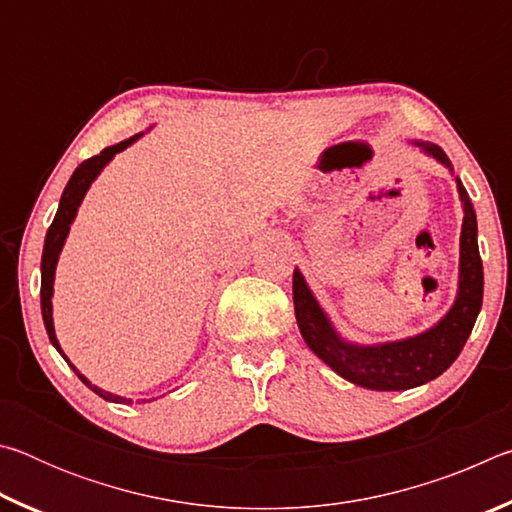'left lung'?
Listing matches in <instances>:
<instances>
[{"instance_id": "1", "label": "left lung", "mask_w": 512, "mask_h": 512, "mask_svg": "<svg viewBox=\"0 0 512 512\" xmlns=\"http://www.w3.org/2000/svg\"><path fill=\"white\" fill-rule=\"evenodd\" d=\"M454 176V167L440 146L422 140L409 142ZM463 203L461 248H458V289L454 305L436 325L406 339L384 343H354L343 339L332 318L320 307L300 268L293 271V305L302 339L316 357L350 384L370 391H409L436 379L452 366L470 339L483 302V264L476 241V212L461 178L454 176Z\"/></svg>"}]
</instances>
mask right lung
Masks as SVG:
<instances>
[{
	"instance_id": "obj_1",
	"label": "right lung",
	"mask_w": 512,
	"mask_h": 512,
	"mask_svg": "<svg viewBox=\"0 0 512 512\" xmlns=\"http://www.w3.org/2000/svg\"><path fill=\"white\" fill-rule=\"evenodd\" d=\"M140 137H144V133H137L133 137H128V140L119 142L115 146H108V149H103L99 155H94V158L81 162L76 171L72 173V178H69V183L65 187L63 196H60V203H58V212L54 216V221H51L49 230H47V237H45V248H42V264H40V275H42V282H40V307H42V320H45V327H47V334H49V341L54 348L58 350L60 357L67 361V366L72 368L79 379L83 381L85 386L90 388V391L97 393L99 397H103L106 402H115V404H144V402H153L158 400V397H149V400H131V397H124V395H117V393H110V391H103L97 384H92V381L81 375L79 368L74 366L72 361L67 359V354L60 348V343L56 339V329H54V305H51V298H54V280H56V266H58V257L63 253V246L67 241L69 235V228H72V223L76 219V214H79V207L83 203L85 194H88V189L92 187L94 180L99 178V173L103 171V167L115 158L117 153H121L128 146L135 144Z\"/></svg>"
}]
</instances>
